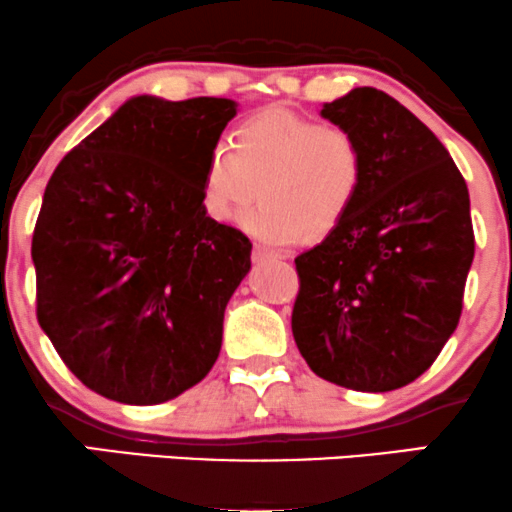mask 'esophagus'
<instances>
[{
    "label": "esophagus",
    "mask_w": 512,
    "mask_h": 512,
    "mask_svg": "<svg viewBox=\"0 0 512 512\" xmlns=\"http://www.w3.org/2000/svg\"><path fill=\"white\" fill-rule=\"evenodd\" d=\"M281 252L279 250H269V248H264V245H255V248H252V260L255 262H264V260H281Z\"/></svg>",
    "instance_id": "esophagus-1"
}]
</instances>
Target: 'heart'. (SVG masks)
Instances as JSON below:
<instances>
[{
  "label": "heart",
  "instance_id": "b5f03b06",
  "mask_svg": "<svg viewBox=\"0 0 512 512\" xmlns=\"http://www.w3.org/2000/svg\"><path fill=\"white\" fill-rule=\"evenodd\" d=\"M366 158L349 129L320 125L296 110L274 108L248 117L231 144H214L202 175V204L214 221L245 216L248 231L269 243L322 238L346 219L361 195Z\"/></svg>",
  "mask_w": 512,
  "mask_h": 512
}]
</instances>
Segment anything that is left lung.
<instances>
[{
    "instance_id": "left-lung-1",
    "label": "left lung",
    "mask_w": 512,
    "mask_h": 512,
    "mask_svg": "<svg viewBox=\"0 0 512 512\" xmlns=\"http://www.w3.org/2000/svg\"><path fill=\"white\" fill-rule=\"evenodd\" d=\"M320 115L358 139L366 178L346 219L296 257L293 339L320 378L390 392L431 368L460 322L474 260L467 182L385 91L351 88Z\"/></svg>"
}]
</instances>
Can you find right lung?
<instances>
[{
  "label": "right lung",
  "instance_id": "right-lung-1",
  "mask_svg": "<svg viewBox=\"0 0 512 512\" xmlns=\"http://www.w3.org/2000/svg\"><path fill=\"white\" fill-rule=\"evenodd\" d=\"M236 113L231 98L134 96L45 187L31 248L38 322L98 395L168 402L219 358L252 243L207 216L202 175Z\"/></svg>",
  "mask_w": 512,
  "mask_h": 512
}]
</instances>
